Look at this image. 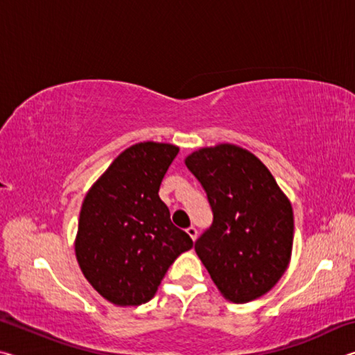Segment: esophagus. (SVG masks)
Masks as SVG:
<instances>
[{"instance_id":"34e87169","label":"esophagus","mask_w":355,"mask_h":355,"mask_svg":"<svg viewBox=\"0 0 355 355\" xmlns=\"http://www.w3.org/2000/svg\"><path fill=\"white\" fill-rule=\"evenodd\" d=\"M186 233H188V235L191 236V239H192V241H196V239H197V228L196 227H189V228H186Z\"/></svg>"}]
</instances>
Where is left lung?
<instances>
[{
    "label": "left lung",
    "mask_w": 355,
    "mask_h": 355,
    "mask_svg": "<svg viewBox=\"0 0 355 355\" xmlns=\"http://www.w3.org/2000/svg\"><path fill=\"white\" fill-rule=\"evenodd\" d=\"M208 196L213 224L196 252L222 296L235 304L272 290L291 260V202L254 153L235 144L203 147L184 158Z\"/></svg>",
    "instance_id": "1"
}]
</instances>
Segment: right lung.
<instances>
[{
	"label": "right lung",
	"mask_w": 355,
	"mask_h": 355,
	"mask_svg": "<svg viewBox=\"0 0 355 355\" xmlns=\"http://www.w3.org/2000/svg\"><path fill=\"white\" fill-rule=\"evenodd\" d=\"M166 142L123 150L84 197L75 255L95 291L119 307L152 299L192 239L171 222L161 180L178 153Z\"/></svg>",
	"instance_id": "obj_1"
}]
</instances>
